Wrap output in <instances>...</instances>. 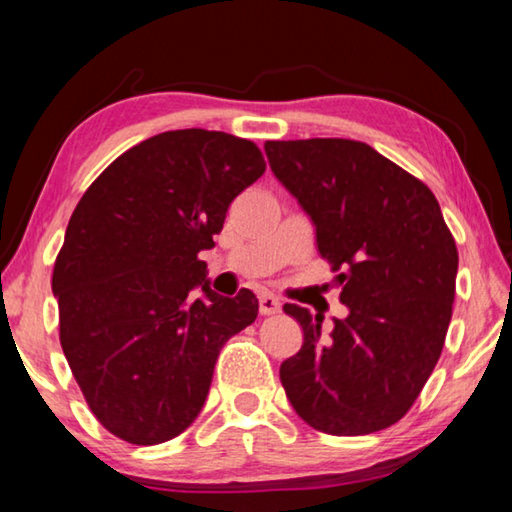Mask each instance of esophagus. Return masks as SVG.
Wrapping results in <instances>:
<instances>
[{
    "mask_svg": "<svg viewBox=\"0 0 512 512\" xmlns=\"http://www.w3.org/2000/svg\"><path fill=\"white\" fill-rule=\"evenodd\" d=\"M280 311H282L280 300L271 296V293H264V296L259 298V314L262 316H275V314H280Z\"/></svg>",
    "mask_w": 512,
    "mask_h": 512,
    "instance_id": "34e87169",
    "label": "esophagus"
}]
</instances>
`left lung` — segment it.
Masks as SVG:
<instances>
[{
  "instance_id": "obj_1",
  "label": "left lung",
  "mask_w": 512,
  "mask_h": 512,
  "mask_svg": "<svg viewBox=\"0 0 512 512\" xmlns=\"http://www.w3.org/2000/svg\"><path fill=\"white\" fill-rule=\"evenodd\" d=\"M275 178L316 225L318 253L350 309L323 320L284 311L305 332L280 366L293 409L332 436L402 420L436 368L452 320L458 250L431 189L372 146L339 137L266 142Z\"/></svg>"
}]
</instances>
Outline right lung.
<instances>
[{
	"mask_svg": "<svg viewBox=\"0 0 512 512\" xmlns=\"http://www.w3.org/2000/svg\"><path fill=\"white\" fill-rule=\"evenodd\" d=\"M264 171L250 140L167 131L119 155L76 205L51 277L60 345L92 413L126 443L183 433L225 341L255 323V293H214L198 253Z\"/></svg>",
	"mask_w": 512,
	"mask_h": 512,
	"instance_id": "right-lung-1",
	"label": "right lung"
}]
</instances>
